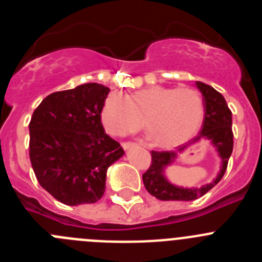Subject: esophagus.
Here are the masks:
<instances>
[{
	"mask_svg": "<svg viewBox=\"0 0 262 262\" xmlns=\"http://www.w3.org/2000/svg\"><path fill=\"white\" fill-rule=\"evenodd\" d=\"M122 147H123L124 149H129V148L136 147V143H131V142H123V143H122Z\"/></svg>",
	"mask_w": 262,
	"mask_h": 262,
	"instance_id": "obj_1",
	"label": "esophagus"
}]
</instances>
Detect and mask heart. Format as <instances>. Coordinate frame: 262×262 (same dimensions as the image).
I'll list each match as a JSON object with an SVG mask.
<instances>
[{"instance_id": "b5f03b06", "label": "heart", "mask_w": 262, "mask_h": 262, "mask_svg": "<svg viewBox=\"0 0 262 262\" xmlns=\"http://www.w3.org/2000/svg\"><path fill=\"white\" fill-rule=\"evenodd\" d=\"M203 99L193 88L154 85L128 97L111 92L106 97L101 119L108 133L126 135L144 127L159 147H176L187 142L203 120Z\"/></svg>"}]
</instances>
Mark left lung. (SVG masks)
Segmentation results:
<instances>
[{
	"instance_id": "8db88e82",
	"label": "left lung",
	"mask_w": 262,
	"mask_h": 262,
	"mask_svg": "<svg viewBox=\"0 0 262 262\" xmlns=\"http://www.w3.org/2000/svg\"><path fill=\"white\" fill-rule=\"evenodd\" d=\"M198 89L203 96V124L198 135L186 145L178 147V152L184 151L187 145L200 142L203 138L210 139L216 147L217 154L222 157V169L217 177L210 184L202 187H178L172 185L164 176V169L172 164L177 157L174 151H152V163L147 172L143 174V182L149 194L156 196L160 201H193L205 195L209 190L221 181L226 173L227 164L230 160L233 149V133H232V113L227 106L226 99L217 90L201 81L195 82Z\"/></svg>"
}]
</instances>
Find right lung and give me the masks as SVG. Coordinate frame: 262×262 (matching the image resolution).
Returning a JSON list of instances; mask_svg holds the SVG:
<instances>
[{
    "label": "right lung",
    "mask_w": 262,
    "mask_h": 262,
    "mask_svg": "<svg viewBox=\"0 0 262 262\" xmlns=\"http://www.w3.org/2000/svg\"><path fill=\"white\" fill-rule=\"evenodd\" d=\"M108 92L96 82L55 92L30 120V161L36 180L64 205L101 200L107 168L124 155L101 123Z\"/></svg>",
    "instance_id": "obj_1"
}]
</instances>
